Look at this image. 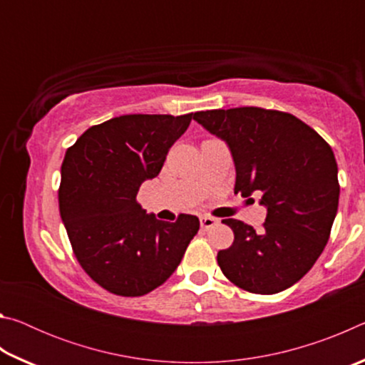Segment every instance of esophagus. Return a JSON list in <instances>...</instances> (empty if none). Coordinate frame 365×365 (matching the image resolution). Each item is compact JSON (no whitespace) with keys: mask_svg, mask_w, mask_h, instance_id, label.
Returning <instances> with one entry per match:
<instances>
[{"mask_svg":"<svg viewBox=\"0 0 365 365\" xmlns=\"http://www.w3.org/2000/svg\"><path fill=\"white\" fill-rule=\"evenodd\" d=\"M200 222H201V227L206 228V230H207V228H212L214 225L219 224V220L211 217V215H201Z\"/></svg>","mask_w":365,"mask_h":365,"instance_id":"34e87169","label":"esophagus"}]
</instances>
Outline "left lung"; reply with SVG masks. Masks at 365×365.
Segmentation results:
<instances>
[{
    "label": "left lung",
    "mask_w": 365,
    "mask_h": 365,
    "mask_svg": "<svg viewBox=\"0 0 365 365\" xmlns=\"http://www.w3.org/2000/svg\"><path fill=\"white\" fill-rule=\"evenodd\" d=\"M193 119L225 141L237 180L235 193L261 195L264 228L235 219L230 248L217 262L235 285L274 294L294 285L322 255L338 211L335 154L320 135L288 113L262 108L214 109Z\"/></svg>",
    "instance_id": "1"
}]
</instances>
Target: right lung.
Listing matches in <instances>:
<instances>
[{"instance_id": "add662e5", "label": "right lung", "mask_w": 365, "mask_h": 365, "mask_svg": "<svg viewBox=\"0 0 365 365\" xmlns=\"http://www.w3.org/2000/svg\"><path fill=\"white\" fill-rule=\"evenodd\" d=\"M193 113L128 114L93 125L66 151L59 212L83 270L108 292L143 296L169 279L200 230L196 215L158 220L137 202Z\"/></svg>"}]
</instances>
